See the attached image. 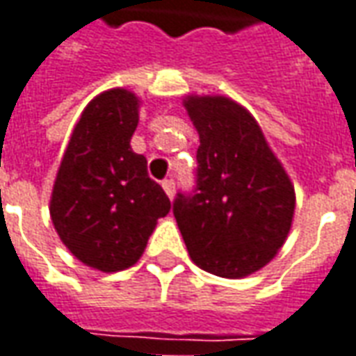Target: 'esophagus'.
<instances>
[{"instance_id": "obj_1", "label": "esophagus", "mask_w": 356, "mask_h": 356, "mask_svg": "<svg viewBox=\"0 0 356 356\" xmlns=\"http://www.w3.org/2000/svg\"><path fill=\"white\" fill-rule=\"evenodd\" d=\"M161 187H163V191L167 193V197L173 199V195H175V181H173V179H165V181L161 183Z\"/></svg>"}]
</instances>
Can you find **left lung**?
<instances>
[{
  "label": "left lung",
  "mask_w": 356,
  "mask_h": 356,
  "mask_svg": "<svg viewBox=\"0 0 356 356\" xmlns=\"http://www.w3.org/2000/svg\"><path fill=\"white\" fill-rule=\"evenodd\" d=\"M183 106L201 141L195 195L173 202L191 260L215 276H250L288 238L293 183L244 106L218 94H189Z\"/></svg>",
  "instance_id": "left-lung-1"
}]
</instances>
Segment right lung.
<instances>
[{
    "mask_svg": "<svg viewBox=\"0 0 356 356\" xmlns=\"http://www.w3.org/2000/svg\"><path fill=\"white\" fill-rule=\"evenodd\" d=\"M141 100L126 88L92 98L72 129L51 193V220L74 258L100 272L138 262L157 220L171 211L165 191L129 145Z\"/></svg>",
    "mask_w": 356,
    "mask_h": 356,
    "instance_id": "add662e5",
    "label": "right lung"
}]
</instances>
